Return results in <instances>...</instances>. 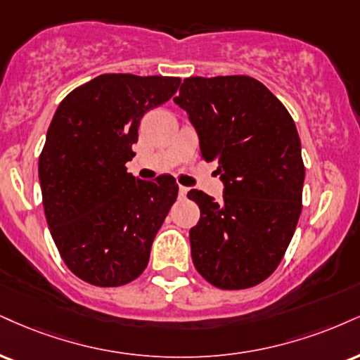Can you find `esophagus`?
<instances>
[{
    "mask_svg": "<svg viewBox=\"0 0 360 360\" xmlns=\"http://www.w3.org/2000/svg\"><path fill=\"white\" fill-rule=\"evenodd\" d=\"M188 191H189L188 188H184V186H179V198H186Z\"/></svg>",
    "mask_w": 360,
    "mask_h": 360,
    "instance_id": "obj_1",
    "label": "esophagus"
}]
</instances>
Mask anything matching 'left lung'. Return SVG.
<instances>
[{"mask_svg": "<svg viewBox=\"0 0 360 360\" xmlns=\"http://www.w3.org/2000/svg\"><path fill=\"white\" fill-rule=\"evenodd\" d=\"M174 102L188 112L201 158L218 162L223 198L191 189L201 218L189 231L206 281L243 290L280 265L302 213L305 166L295 122L262 82L246 75L189 77Z\"/></svg>", "mask_w": 360, "mask_h": 360, "instance_id": "1", "label": "left lung"}]
</instances>
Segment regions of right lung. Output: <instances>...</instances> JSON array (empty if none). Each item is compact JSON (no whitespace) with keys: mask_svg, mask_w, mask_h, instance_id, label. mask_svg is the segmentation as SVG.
<instances>
[{"mask_svg":"<svg viewBox=\"0 0 360 360\" xmlns=\"http://www.w3.org/2000/svg\"><path fill=\"white\" fill-rule=\"evenodd\" d=\"M179 77L105 73L60 102L38 161L51 238L73 275L95 287L131 283L177 198L176 179L127 172L147 110L177 92Z\"/></svg>","mask_w":360,"mask_h":360,"instance_id":"obj_1","label":"right lung"}]
</instances>
